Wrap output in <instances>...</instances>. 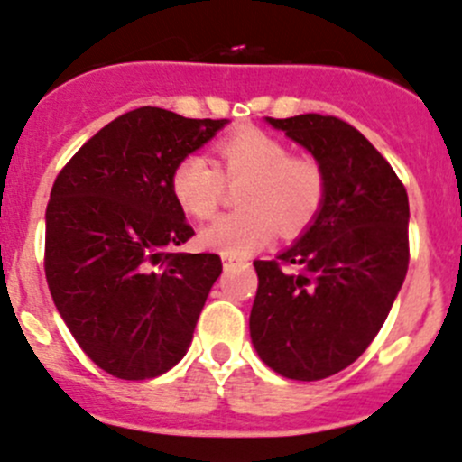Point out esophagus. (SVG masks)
Listing matches in <instances>:
<instances>
[{
	"label": "esophagus",
	"mask_w": 462,
	"mask_h": 462,
	"mask_svg": "<svg viewBox=\"0 0 462 462\" xmlns=\"http://www.w3.org/2000/svg\"><path fill=\"white\" fill-rule=\"evenodd\" d=\"M223 268L226 270H241V268H248V263H241V261H235V259H223Z\"/></svg>",
	"instance_id": "obj_1"
}]
</instances>
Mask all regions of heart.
<instances>
[{"label":"heart","mask_w":462,"mask_h":462,"mask_svg":"<svg viewBox=\"0 0 462 462\" xmlns=\"http://www.w3.org/2000/svg\"><path fill=\"white\" fill-rule=\"evenodd\" d=\"M217 165L199 153L180 158L170 176L174 201L194 218H209L223 201L226 183H244V209L218 217L199 235L203 248L245 259L282 232L292 239L318 221L328 194L324 167L306 153H291L282 138L245 127L214 144Z\"/></svg>","instance_id":"obj_1"}]
</instances>
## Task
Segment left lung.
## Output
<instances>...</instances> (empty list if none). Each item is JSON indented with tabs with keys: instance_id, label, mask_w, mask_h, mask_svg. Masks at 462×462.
Listing matches in <instances>:
<instances>
[{
	"instance_id": "left-lung-1",
	"label": "left lung",
	"mask_w": 462,
	"mask_h": 462,
	"mask_svg": "<svg viewBox=\"0 0 462 462\" xmlns=\"http://www.w3.org/2000/svg\"><path fill=\"white\" fill-rule=\"evenodd\" d=\"M324 167L318 221L273 261H254L259 286L250 337L288 380L313 382L357 360L384 324L409 268V199L386 158L344 120L268 118Z\"/></svg>"
}]
</instances>
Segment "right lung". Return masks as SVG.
<instances>
[{"label":"right lung","mask_w":462,"mask_h":462,"mask_svg":"<svg viewBox=\"0 0 462 462\" xmlns=\"http://www.w3.org/2000/svg\"><path fill=\"white\" fill-rule=\"evenodd\" d=\"M226 123L158 106L127 111L78 149L51 189V297L87 357L120 380L179 365L221 274L218 254L174 253L194 230L170 176Z\"/></svg>","instance_id":"obj_1"}]
</instances>
